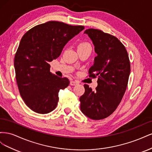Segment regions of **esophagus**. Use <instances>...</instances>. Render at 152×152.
<instances>
[{
  "instance_id": "esophagus-1",
  "label": "esophagus",
  "mask_w": 152,
  "mask_h": 152,
  "mask_svg": "<svg viewBox=\"0 0 152 152\" xmlns=\"http://www.w3.org/2000/svg\"><path fill=\"white\" fill-rule=\"evenodd\" d=\"M79 83V82H78L77 80H72V81H70V84L71 86H76V85H77Z\"/></svg>"
}]
</instances>
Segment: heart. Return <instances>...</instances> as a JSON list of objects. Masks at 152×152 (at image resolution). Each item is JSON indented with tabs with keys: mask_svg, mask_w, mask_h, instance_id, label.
<instances>
[{
	"mask_svg": "<svg viewBox=\"0 0 152 152\" xmlns=\"http://www.w3.org/2000/svg\"><path fill=\"white\" fill-rule=\"evenodd\" d=\"M88 45H91L88 42H81L80 44H79V46L78 47H84V46H88Z\"/></svg>",
	"mask_w": 152,
	"mask_h": 152,
	"instance_id": "1",
	"label": "heart"
}]
</instances>
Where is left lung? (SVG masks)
Here are the masks:
<instances>
[{"mask_svg": "<svg viewBox=\"0 0 152 152\" xmlns=\"http://www.w3.org/2000/svg\"><path fill=\"white\" fill-rule=\"evenodd\" d=\"M93 41L98 56L89 70V77H98V86L93 91L84 84L85 93L80 97V110L93 120L110 116L121 103L131 72L130 61L125 46L115 37L100 30L84 31Z\"/></svg>", "mask_w": 152, "mask_h": 152, "instance_id": "8db88e82", "label": "left lung"}]
</instances>
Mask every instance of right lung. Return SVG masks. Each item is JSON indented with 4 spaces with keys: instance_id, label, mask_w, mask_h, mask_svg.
Returning a JSON list of instances; mask_svg holds the SVG:
<instances>
[{
    "instance_id": "1",
    "label": "right lung",
    "mask_w": 152,
    "mask_h": 152,
    "mask_svg": "<svg viewBox=\"0 0 152 152\" xmlns=\"http://www.w3.org/2000/svg\"><path fill=\"white\" fill-rule=\"evenodd\" d=\"M84 29V26L51 21L33 27L23 36L14 65L20 95L34 112L48 113L56 107L59 90L70 81L50 72L49 62L60 56L68 41Z\"/></svg>"
}]
</instances>
